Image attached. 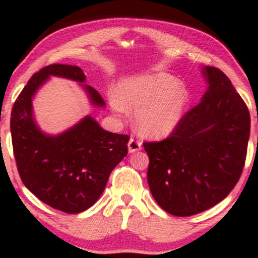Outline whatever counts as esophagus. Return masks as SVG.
Here are the masks:
<instances>
[{
  "instance_id": "obj_1",
  "label": "esophagus",
  "mask_w": 258,
  "mask_h": 258,
  "mask_svg": "<svg viewBox=\"0 0 258 258\" xmlns=\"http://www.w3.org/2000/svg\"><path fill=\"white\" fill-rule=\"evenodd\" d=\"M142 149V142L138 141L136 138H131L128 141V152L130 153H135L138 152V150Z\"/></svg>"
}]
</instances>
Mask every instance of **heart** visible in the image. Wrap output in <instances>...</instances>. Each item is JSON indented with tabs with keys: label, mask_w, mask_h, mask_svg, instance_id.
Returning <instances> with one entry per match:
<instances>
[{
	"label": "heart",
	"mask_w": 258,
	"mask_h": 258,
	"mask_svg": "<svg viewBox=\"0 0 258 258\" xmlns=\"http://www.w3.org/2000/svg\"><path fill=\"white\" fill-rule=\"evenodd\" d=\"M189 102L188 91L166 73L132 78L122 82L110 104L116 112L136 110V125L149 137H165L176 128Z\"/></svg>",
	"instance_id": "b5f03b06"
}]
</instances>
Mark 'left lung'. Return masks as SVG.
<instances>
[{
    "label": "left lung",
    "instance_id": "1",
    "mask_svg": "<svg viewBox=\"0 0 258 258\" xmlns=\"http://www.w3.org/2000/svg\"><path fill=\"white\" fill-rule=\"evenodd\" d=\"M209 90L183 115L170 136L144 142L148 184L161 209L186 217L227 197L242 173L250 136V112L230 80L206 67Z\"/></svg>",
    "mask_w": 258,
    "mask_h": 258
}]
</instances>
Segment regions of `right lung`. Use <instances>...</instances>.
<instances>
[{
	"label": "right lung",
	"instance_id": "right-lung-1",
	"mask_svg": "<svg viewBox=\"0 0 258 258\" xmlns=\"http://www.w3.org/2000/svg\"><path fill=\"white\" fill-rule=\"evenodd\" d=\"M49 75L84 82L81 68L51 64L35 73L14 102L11 114L13 153L20 178L42 203L65 214L91 207L104 191L111 171L128 153L130 136L105 131L91 116L57 137L43 135L32 119L31 98ZM93 104L100 94L85 85Z\"/></svg>",
	"mask_w": 258,
	"mask_h": 258
}]
</instances>
